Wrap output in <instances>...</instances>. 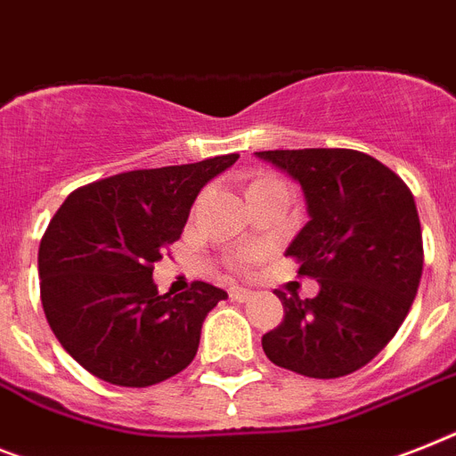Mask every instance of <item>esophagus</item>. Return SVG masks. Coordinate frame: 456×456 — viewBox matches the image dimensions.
I'll use <instances>...</instances> for the list:
<instances>
[{
	"label": "esophagus",
	"instance_id": "1",
	"mask_svg": "<svg viewBox=\"0 0 456 456\" xmlns=\"http://www.w3.org/2000/svg\"><path fill=\"white\" fill-rule=\"evenodd\" d=\"M229 297L236 299V302H248V299L253 297V290L243 286H232L229 288Z\"/></svg>",
	"mask_w": 456,
	"mask_h": 456
}]
</instances>
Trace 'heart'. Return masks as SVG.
Returning a JSON list of instances; mask_svg holds the SVG:
<instances>
[{"label": "heart", "mask_w": 456, "mask_h": 456, "mask_svg": "<svg viewBox=\"0 0 456 456\" xmlns=\"http://www.w3.org/2000/svg\"><path fill=\"white\" fill-rule=\"evenodd\" d=\"M257 183H276V180H257ZM250 260V255H243V257H240V262H248Z\"/></svg>", "instance_id": "b5f03b06"}]
</instances>
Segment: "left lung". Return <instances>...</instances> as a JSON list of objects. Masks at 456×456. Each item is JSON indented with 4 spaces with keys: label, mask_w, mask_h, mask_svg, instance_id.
Returning a JSON list of instances; mask_svg holds the SVG:
<instances>
[{
    "label": "left lung",
    "mask_w": 456,
    "mask_h": 456,
    "mask_svg": "<svg viewBox=\"0 0 456 456\" xmlns=\"http://www.w3.org/2000/svg\"><path fill=\"white\" fill-rule=\"evenodd\" d=\"M302 187L309 222L286 255L318 295L276 292L283 323L262 337L266 358L314 379L368 365L398 332L419 288L424 248L408 184L356 150L255 151Z\"/></svg>",
    "instance_id": "1"
}]
</instances>
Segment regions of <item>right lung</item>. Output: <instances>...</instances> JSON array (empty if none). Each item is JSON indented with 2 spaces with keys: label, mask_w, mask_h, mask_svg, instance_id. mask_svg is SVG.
I'll list each match as a JSON object with an SVG mask.
<instances>
[{
  "label": "right lung",
  "mask_w": 456,
  "mask_h": 456,
  "mask_svg": "<svg viewBox=\"0 0 456 456\" xmlns=\"http://www.w3.org/2000/svg\"><path fill=\"white\" fill-rule=\"evenodd\" d=\"M239 154L131 170L65 199L39 246V288L53 335L81 368L117 387H151L196 356L208 312L227 299L196 281L161 295L154 262L183 234L199 191Z\"/></svg>",
  "instance_id": "add662e5"
}]
</instances>
